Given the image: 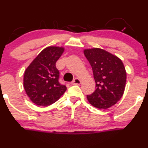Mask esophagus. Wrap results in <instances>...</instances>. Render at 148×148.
I'll return each instance as SVG.
<instances>
[{
	"label": "esophagus",
	"instance_id": "obj_1",
	"mask_svg": "<svg viewBox=\"0 0 148 148\" xmlns=\"http://www.w3.org/2000/svg\"><path fill=\"white\" fill-rule=\"evenodd\" d=\"M80 83H81V80L79 78H77V77H75L71 83V85H79L80 84Z\"/></svg>",
	"mask_w": 148,
	"mask_h": 148
}]
</instances>
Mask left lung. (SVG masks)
<instances>
[{
	"label": "left lung",
	"mask_w": 148,
	"mask_h": 148,
	"mask_svg": "<svg viewBox=\"0 0 148 148\" xmlns=\"http://www.w3.org/2000/svg\"><path fill=\"white\" fill-rule=\"evenodd\" d=\"M93 70L96 90L87 95L89 103L100 109H108L119 101L125 88L127 73L119 58L99 48L84 50Z\"/></svg>",
	"instance_id": "left-lung-1"
}]
</instances>
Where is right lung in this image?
Returning <instances> with one entry per match:
<instances>
[{
    "label": "right lung",
    "instance_id": "1",
    "mask_svg": "<svg viewBox=\"0 0 148 148\" xmlns=\"http://www.w3.org/2000/svg\"><path fill=\"white\" fill-rule=\"evenodd\" d=\"M64 52L63 47H48L32 62L24 72V88L33 103L49 106L56 102L67 90L60 83L56 62Z\"/></svg>",
    "mask_w": 148,
    "mask_h": 148
}]
</instances>
